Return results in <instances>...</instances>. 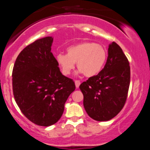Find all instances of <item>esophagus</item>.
<instances>
[{"mask_svg":"<svg viewBox=\"0 0 150 150\" xmlns=\"http://www.w3.org/2000/svg\"><path fill=\"white\" fill-rule=\"evenodd\" d=\"M80 84H81L80 81H79V80H76V81H75V85H76V88H79Z\"/></svg>","mask_w":150,"mask_h":150,"instance_id":"esophagus-1","label":"esophagus"}]
</instances>
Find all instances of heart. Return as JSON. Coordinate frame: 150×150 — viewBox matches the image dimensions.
<instances>
[{
  "label": "heart",
  "mask_w": 150,
  "mask_h": 150,
  "mask_svg": "<svg viewBox=\"0 0 150 150\" xmlns=\"http://www.w3.org/2000/svg\"><path fill=\"white\" fill-rule=\"evenodd\" d=\"M107 59L106 48L100 44L83 41L70 46L66 54H57L56 61L63 75L71 74L76 63L80 74L87 77L98 74L104 67Z\"/></svg>",
  "instance_id": "obj_1"
}]
</instances>
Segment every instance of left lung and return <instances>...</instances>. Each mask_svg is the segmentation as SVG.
<instances>
[{
	"instance_id": "8db88e82",
	"label": "left lung",
	"mask_w": 150,
	"mask_h": 150,
	"mask_svg": "<svg viewBox=\"0 0 150 150\" xmlns=\"http://www.w3.org/2000/svg\"><path fill=\"white\" fill-rule=\"evenodd\" d=\"M130 80L128 60L120 47L112 42L104 68L79 86L87 115L97 121H108L117 115L125 103Z\"/></svg>"
}]
</instances>
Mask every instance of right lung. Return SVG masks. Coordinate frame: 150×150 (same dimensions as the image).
<instances>
[{
  "label": "right lung",
  "instance_id": "add662e5",
  "mask_svg": "<svg viewBox=\"0 0 150 150\" xmlns=\"http://www.w3.org/2000/svg\"><path fill=\"white\" fill-rule=\"evenodd\" d=\"M53 38L29 44L19 54L12 71L14 97L23 115L35 125L50 126L61 117L74 81L62 74L51 52Z\"/></svg>",
  "mask_w": 150,
  "mask_h": 150
}]
</instances>
